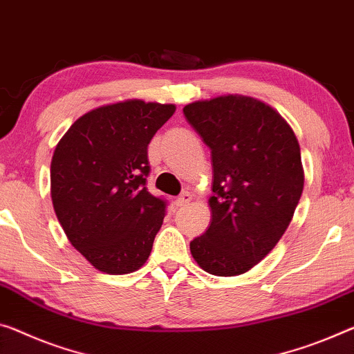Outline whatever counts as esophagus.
Returning <instances> with one entry per match:
<instances>
[{"label":"esophagus","mask_w":354,"mask_h":354,"mask_svg":"<svg viewBox=\"0 0 354 354\" xmlns=\"http://www.w3.org/2000/svg\"><path fill=\"white\" fill-rule=\"evenodd\" d=\"M192 199L193 198H192V194H189V193H182L176 199V205H177V207H183V205H187V204L192 203Z\"/></svg>","instance_id":"esophagus-1"}]
</instances>
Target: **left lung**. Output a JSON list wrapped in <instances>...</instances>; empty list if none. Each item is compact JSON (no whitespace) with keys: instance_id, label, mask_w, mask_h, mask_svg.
<instances>
[{"instance_id":"left-lung-1","label":"left lung","mask_w":354,"mask_h":354,"mask_svg":"<svg viewBox=\"0 0 354 354\" xmlns=\"http://www.w3.org/2000/svg\"><path fill=\"white\" fill-rule=\"evenodd\" d=\"M183 113L214 162L212 223L189 250L212 275L245 274L279 243L302 196L297 138L274 107L252 96L194 101Z\"/></svg>"}]
</instances>
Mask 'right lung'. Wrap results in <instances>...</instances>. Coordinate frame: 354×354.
Listing matches in <instances>:
<instances>
[{"instance_id":"add662e5","label":"right lung","mask_w":354,"mask_h":354,"mask_svg":"<svg viewBox=\"0 0 354 354\" xmlns=\"http://www.w3.org/2000/svg\"><path fill=\"white\" fill-rule=\"evenodd\" d=\"M176 104L124 100L79 117L55 147L53 210L64 234L95 269L131 274L149 259L166 203L145 188L147 149Z\"/></svg>"}]
</instances>
